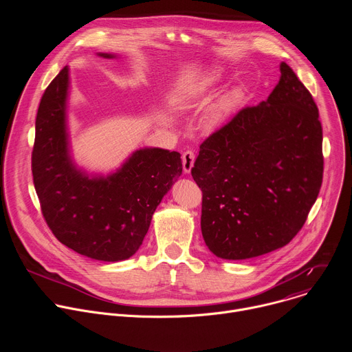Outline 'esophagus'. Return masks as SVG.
I'll return each mask as SVG.
<instances>
[{
    "instance_id": "obj_1",
    "label": "esophagus",
    "mask_w": 352,
    "mask_h": 352,
    "mask_svg": "<svg viewBox=\"0 0 352 352\" xmlns=\"http://www.w3.org/2000/svg\"><path fill=\"white\" fill-rule=\"evenodd\" d=\"M193 163H195V153L190 152V150H186L182 155V168L185 174H189L193 168Z\"/></svg>"
}]
</instances>
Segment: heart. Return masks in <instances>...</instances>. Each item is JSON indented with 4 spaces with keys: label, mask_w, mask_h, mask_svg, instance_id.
<instances>
[{
    "label": "heart",
    "mask_w": 352,
    "mask_h": 352,
    "mask_svg": "<svg viewBox=\"0 0 352 352\" xmlns=\"http://www.w3.org/2000/svg\"><path fill=\"white\" fill-rule=\"evenodd\" d=\"M224 78L226 74L223 68L213 67L204 71L184 85L178 93L179 102L182 104H190L199 98L208 97L224 82ZM243 89L241 86H232L223 93L209 109L205 117V126L208 129H217L221 126L239 110L243 102Z\"/></svg>",
    "instance_id": "heart-1"
}]
</instances>
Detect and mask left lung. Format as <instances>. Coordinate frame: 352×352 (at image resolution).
<instances>
[{
    "instance_id": "1",
    "label": "left lung",
    "mask_w": 352,
    "mask_h": 352,
    "mask_svg": "<svg viewBox=\"0 0 352 352\" xmlns=\"http://www.w3.org/2000/svg\"><path fill=\"white\" fill-rule=\"evenodd\" d=\"M265 102L241 110L200 144L204 239L217 258L243 261L287 245L302 228L323 178L322 125L308 89L280 64Z\"/></svg>"
}]
</instances>
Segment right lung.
<instances>
[{"label": "right lung", "instance_id": "right-lung-1", "mask_svg": "<svg viewBox=\"0 0 352 352\" xmlns=\"http://www.w3.org/2000/svg\"><path fill=\"white\" fill-rule=\"evenodd\" d=\"M69 93L67 65L45 89L37 110L32 173L43 216L75 252L102 262L126 261L138 252L162 199L181 177V155L140 147L109 174L89 173L72 153Z\"/></svg>", "mask_w": 352, "mask_h": 352}]
</instances>
